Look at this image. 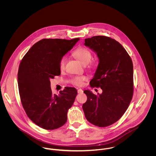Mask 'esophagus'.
Wrapping results in <instances>:
<instances>
[{
  "label": "esophagus",
  "instance_id": "1",
  "mask_svg": "<svg viewBox=\"0 0 156 156\" xmlns=\"http://www.w3.org/2000/svg\"><path fill=\"white\" fill-rule=\"evenodd\" d=\"M83 90L81 89H78L77 90V92H78V94H82L83 93Z\"/></svg>",
  "mask_w": 156,
  "mask_h": 156
}]
</instances>
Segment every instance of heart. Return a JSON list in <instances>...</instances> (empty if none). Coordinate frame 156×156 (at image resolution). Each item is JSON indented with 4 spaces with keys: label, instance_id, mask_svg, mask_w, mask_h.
<instances>
[{
    "label": "heart",
    "instance_id": "heart-1",
    "mask_svg": "<svg viewBox=\"0 0 156 156\" xmlns=\"http://www.w3.org/2000/svg\"><path fill=\"white\" fill-rule=\"evenodd\" d=\"M73 55L77 60H79L83 65H87L89 63L91 59L92 56L90 51L83 47H79L74 50L73 52ZM67 62L66 56H63L60 61L59 67L61 71L65 69ZM87 80V77L85 76H79L73 77L71 80V83L75 86L81 87L83 85V82Z\"/></svg>",
    "mask_w": 156,
    "mask_h": 156
}]
</instances>
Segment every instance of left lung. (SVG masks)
Returning a JSON list of instances; mask_svg holds the SVG:
<instances>
[{
    "label": "left lung",
    "instance_id": "8db88e82",
    "mask_svg": "<svg viewBox=\"0 0 156 156\" xmlns=\"http://www.w3.org/2000/svg\"><path fill=\"white\" fill-rule=\"evenodd\" d=\"M85 45L97 53L99 63L92 87H100L98 95L83 92L87 101L82 106L87 119L100 127L116 122L127 109L133 93V66L122 45L110 37L95 36L85 40Z\"/></svg>",
    "mask_w": 156,
    "mask_h": 156
}]
</instances>
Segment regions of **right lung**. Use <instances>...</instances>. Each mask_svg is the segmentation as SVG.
<instances>
[{
	"label": "right lung",
	"instance_id": "right-lung-1",
	"mask_svg": "<svg viewBox=\"0 0 156 156\" xmlns=\"http://www.w3.org/2000/svg\"><path fill=\"white\" fill-rule=\"evenodd\" d=\"M79 40H41L32 45L20 62L17 82L23 107L27 116L45 130L65 124L68 110L77 94L72 87L61 90L58 95L53 94L50 80L61 74V59Z\"/></svg>",
	"mask_w": 156,
	"mask_h": 156
}]
</instances>
